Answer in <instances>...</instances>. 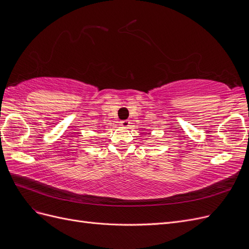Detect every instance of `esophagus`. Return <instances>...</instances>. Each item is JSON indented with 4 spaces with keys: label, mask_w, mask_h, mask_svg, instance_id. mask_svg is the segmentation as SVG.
<instances>
[{
    "label": "esophagus",
    "mask_w": 249,
    "mask_h": 249,
    "mask_svg": "<svg viewBox=\"0 0 249 249\" xmlns=\"http://www.w3.org/2000/svg\"><path fill=\"white\" fill-rule=\"evenodd\" d=\"M120 125L124 126V127H129V125H130V120H127V119L122 120V122H120Z\"/></svg>",
    "instance_id": "1"
}]
</instances>
